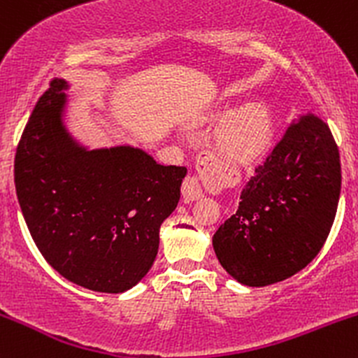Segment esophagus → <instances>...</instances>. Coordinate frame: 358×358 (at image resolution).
<instances>
[{"mask_svg": "<svg viewBox=\"0 0 358 358\" xmlns=\"http://www.w3.org/2000/svg\"><path fill=\"white\" fill-rule=\"evenodd\" d=\"M182 193L187 200H196L203 195L202 185H200L196 176H187L182 185Z\"/></svg>", "mask_w": 358, "mask_h": 358, "instance_id": "1", "label": "esophagus"}]
</instances>
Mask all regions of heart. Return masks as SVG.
<instances>
[{
    "label": "heart",
    "instance_id": "obj_1",
    "mask_svg": "<svg viewBox=\"0 0 358 358\" xmlns=\"http://www.w3.org/2000/svg\"><path fill=\"white\" fill-rule=\"evenodd\" d=\"M271 133L268 109L259 102H249L229 114L220 124L219 145L234 159H250L264 150Z\"/></svg>",
    "mask_w": 358,
    "mask_h": 358
}]
</instances>
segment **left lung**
<instances>
[{
	"label": "left lung",
	"mask_w": 358,
	"mask_h": 358,
	"mask_svg": "<svg viewBox=\"0 0 358 358\" xmlns=\"http://www.w3.org/2000/svg\"><path fill=\"white\" fill-rule=\"evenodd\" d=\"M340 188L330 127L315 114H298L245 183L237 212L213 234L222 268L252 287L299 273L330 234Z\"/></svg>",
	"instance_id": "obj_1"
}]
</instances>
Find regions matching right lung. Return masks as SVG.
<instances>
[{"label": "right lung", "instance_id": "1", "mask_svg": "<svg viewBox=\"0 0 358 358\" xmlns=\"http://www.w3.org/2000/svg\"><path fill=\"white\" fill-rule=\"evenodd\" d=\"M69 87L52 80L28 119L15 156L16 196L36 248L60 276L124 293L153 266L187 168L159 165L129 145H80L65 126Z\"/></svg>", "mask_w": 358, "mask_h": 358}]
</instances>
